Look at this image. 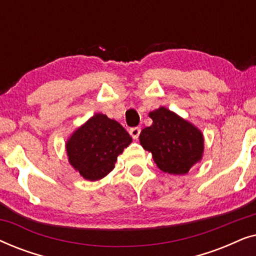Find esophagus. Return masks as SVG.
I'll return each instance as SVG.
<instances>
[{"label": "esophagus", "mask_w": 256, "mask_h": 256, "mask_svg": "<svg viewBox=\"0 0 256 256\" xmlns=\"http://www.w3.org/2000/svg\"><path fill=\"white\" fill-rule=\"evenodd\" d=\"M140 132H141V128H140V127H132V128L129 129V134L132 135V138L134 140L138 138Z\"/></svg>", "instance_id": "1"}]
</instances>
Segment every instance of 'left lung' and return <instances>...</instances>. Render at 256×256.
Returning <instances> with one entry per match:
<instances>
[{
  "mask_svg": "<svg viewBox=\"0 0 256 256\" xmlns=\"http://www.w3.org/2000/svg\"><path fill=\"white\" fill-rule=\"evenodd\" d=\"M149 116L152 124L140 134L141 146L152 154L154 162L164 172L188 174L202 157V132L164 107L150 112Z\"/></svg>",
  "mask_w": 256,
  "mask_h": 256,
  "instance_id": "obj_1",
  "label": "left lung"
}]
</instances>
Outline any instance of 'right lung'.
<instances>
[{
  "mask_svg": "<svg viewBox=\"0 0 256 256\" xmlns=\"http://www.w3.org/2000/svg\"><path fill=\"white\" fill-rule=\"evenodd\" d=\"M132 138L118 121L98 113L66 142L68 162L87 180H98L114 169Z\"/></svg>",
  "mask_w": 256,
  "mask_h": 256,
  "instance_id": "right-lung-1",
  "label": "right lung"
}]
</instances>
